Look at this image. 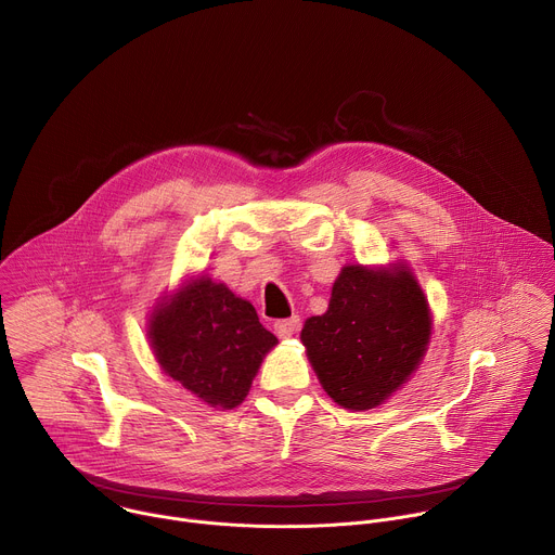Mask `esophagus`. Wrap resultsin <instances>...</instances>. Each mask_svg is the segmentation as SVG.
<instances>
[{"label":"esophagus","instance_id":"obj_1","mask_svg":"<svg viewBox=\"0 0 555 555\" xmlns=\"http://www.w3.org/2000/svg\"><path fill=\"white\" fill-rule=\"evenodd\" d=\"M300 327V319L298 315H292V319H283V321H276L274 323V332L281 336V338H289L298 332Z\"/></svg>","mask_w":555,"mask_h":555}]
</instances>
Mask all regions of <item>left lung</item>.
Returning <instances> with one entry per match:
<instances>
[{"mask_svg": "<svg viewBox=\"0 0 555 555\" xmlns=\"http://www.w3.org/2000/svg\"><path fill=\"white\" fill-rule=\"evenodd\" d=\"M430 330L428 300L406 266H345L327 311L305 321L300 340L330 398L369 411L420 366Z\"/></svg>", "mask_w": 555, "mask_h": 555, "instance_id": "left-lung-1", "label": "left lung"}]
</instances>
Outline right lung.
I'll list each match as a JSON object with an SVG mask.
<instances>
[{"label": "right lung", "instance_id": "obj_1", "mask_svg": "<svg viewBox=\"0 0 555 555\" xmlns=\"http://www.w3.org/2000/svg\"><path fill=\"white\" fill-rule=\"evenodd\" d=\"M149 338L163 371L212 409L240 406L279 343L248 300L208 276L189 281L153 311Z\"/></svg>", "mask_w": 555, "mask_h": 555}]
</instances>
